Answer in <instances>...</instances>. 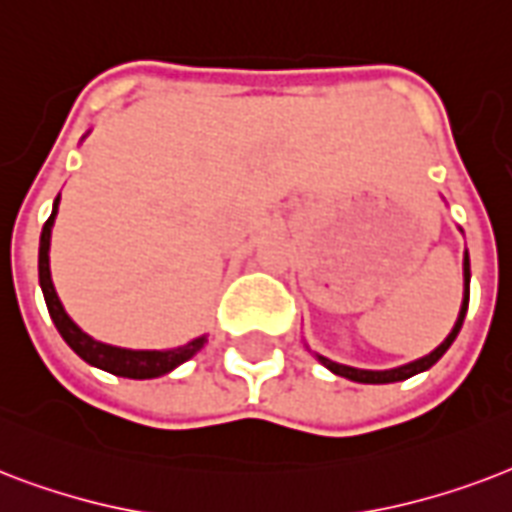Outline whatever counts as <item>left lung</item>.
I'll return each instance as SVG.
<instances>
[{"label": "left lung", "mask_w": 512, "mask_h": 512, "mask_svg": "<svg viewBox=\"0 0 512 512\" xmlns=\"http://www.w3.org/2000/svg\"><path fill=\"white\" fill-rule=\"evenodd\" d=\"M467 304H470V259H467V253H465V299H462V310H459V318H457V323H454V328H451V334L446 336V342H443L438 350H433L430 355H425V358L414 360V363H408V366L392 368V371H363V368H350V366H342V363H334V360L323 358V355H318V360L326 368H331L336 376H344V379H352V382L387 384V382H400V379H408V376H414V374H419V371H425V368L435 366V363L443 358V352L449 350L451 342L457 339L459 328H462V323H465Z\"/></svg>", "instance_id": "1"}]
</instances>
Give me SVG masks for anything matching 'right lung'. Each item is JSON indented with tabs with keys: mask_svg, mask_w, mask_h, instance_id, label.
<instances>
[{
	"mask_svg": "<svg viewBox=\"0 0 512 512\" xmlns=\"http://www.w3.org/2000/svg\"><path fill=\"white\" fill-rule=\"evenodd\" d=\"M61 200V194H58ZM58 200L53 205V213L50 219L45 221L42 227V237H39V285H42V293H45V304L50 318H53L58 334L63 336V342L69 344L71 350L77 352L79 358L87 360L90 366L104 368L109 374L128 376V379H154V376H162L173 371L176 366H181L184 360H189L194 352L202 350L205 344V336L194 339V342L178 347V350H120V347H112V344H101L90 339V336L82 331V328L74 326V320L63 312L61 301H58V293L53 288V280H50V229H53L55 213H58Z\"/></svg>",
	"mask_w": 512,
	"mask_h": 512,
	"instance_id": "obj_1",
	"label": "right lung"
}]
</instances>
